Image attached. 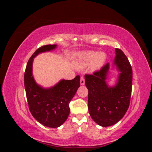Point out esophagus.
Returning a JSON list of instances; mask_svg holds the SVG:
<instances>
[{"label":"esophagus","mask_w":152,"mask_h":152,"mask_svg":"<svg viewBox=\"0 0 152 152\" xmlns=\"http://www.w3.org/2000/svg\"><path fill=\"white\" fill-rule=\"evenodd\" d=\"M80 85L81 86H83V85L85 84V80H84V77L82 76L80 77Z\"/></svg>","instance_id":"esophagus-1"}]
</instances>
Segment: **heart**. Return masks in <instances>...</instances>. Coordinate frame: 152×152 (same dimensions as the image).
Instances as JSON below:
<instances>
[{
  "mask_svg": "<svg viewBox=\"0 0 152 152\" xmlns=\"http://www.w3.org/2000/svg\"><path fill=\"white\" fill-rule=\"evenodd\" d=\"M106 54L103 53H97L94 51H87L82 52L80 54L79 59L75 63L76 68L82 69L89 66L91 63L92 70H97L102 67L106 60Z\"/></svg>",
  "mask_w": 152,
  "mask_h": 152,
  "instance_id": "obj_1",
  "label": "heart"
}]
</instances>
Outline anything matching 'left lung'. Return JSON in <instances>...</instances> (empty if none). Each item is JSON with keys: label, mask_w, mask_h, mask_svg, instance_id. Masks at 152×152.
<instances>
[{"label": "left lung", "mask_w": 152, "mask_h": 152, "mask_svg": "<svg viewBox=\"0 0 152 152\" xmlns=\"http://www.w3.org/2000/svg\"><path fill=\"white\" fill-rule=\"evenodd\" d=\"M113 62L119 72L116 84L110 86L107 82L110 64L93 75H85V84L88 89V108L93 120L102 127L117 123L129 107L132 91V71L131 64L122 50L115 49Z\"/></svg>", "instance_id": "8db88e82"}]
</instances>
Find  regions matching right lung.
Masks as SVG:
<instances>
[{
    "label": "right lung",
    "mask_w": 152,
    "mask_h": 152,
    "mask_svg": "<svg viewBox=\"0 0 152 152\" xmlns=\"http://www.w3.org/2000/svg\"><path fill=\"white\" fill-rule=\"evenodd\" d=\"M56 48V44H49L37 49L27 63L24 77L27 102L32 116L43 126L51 128L58 127L66 121L70 113L69 103L80 87V79L77 75L72 80L62 79L49 88L37 84L32 73L34 58Z\"/></svg>",
    "instance_id": "obj_1"
}]
</instances>
